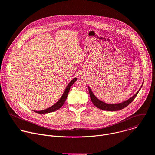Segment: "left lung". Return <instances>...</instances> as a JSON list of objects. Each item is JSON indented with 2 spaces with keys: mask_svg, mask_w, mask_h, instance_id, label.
Masks as SVG:
<instances>
[{
  "mask_svg": "<svg viewBox=\"0 0 155 155\" xmlns=\"http://www.w3.org/2000/svg\"><path fill=\"white\" fill-rule=\"evenodd\" d=\"M143 81L142 83V85L141 87L140 88L138 91L132 97H131L130 98H129V100H126L124 102H122V103H117V104H109V103H106L101 101L100 100L98 99V98L94 94V93H93V91H91V88H90L89 86H88V90H89V93H90V95L91 100L92 103H93V104L96 107L99 108L100 109H102V110H104L117 111V110H121V109H124V107H125L126 106H127L129 104H130L132 102V101L135 99V97L137 95V94L140 91V90H141L143 84Z\"/></svg>",
  "mask_w": 155,
  "mask_h": 155,
  "instance_id": "8db88e82",
  "label": "left lung"
}]
</instances>
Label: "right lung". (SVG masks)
<instances>
[{
    "instance_id": "right-lung-1",
    "label": "right lung",
    "mask_w": 155,
    "mask_h": 155,
    "mask_svg": "<svg viewBox=\"0 0 155 155\" xmlns=\"http://www.w3.org/2000/svg\"><path fill=\"white\" fill-rule=\"evenodd\" d=\"M77 78H74L73 80H72L71 81H70V83L68 84L63 94L62 95L61 97L59 99V100H58V102H56L54 105H52V106L44 109V110H33L35 112H37V113L39 114H48V113H50V112H54L55 110H58L59 108H61L63 104H64L67 97V95L68 93L69 92V90L70 89V87H72V85L73 84L77 81Z\"/></svg>"
}]
</instances>
